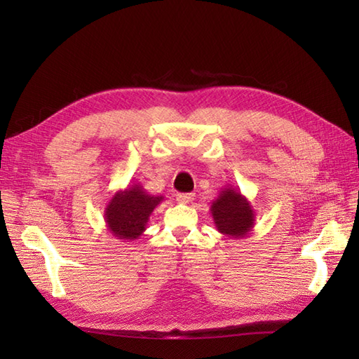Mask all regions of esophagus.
<instances>
[{
  "instance_id": "obj_1",
  "label": "esophagus",
  "mask_w": 359,
  "mask_h": 359,
  "mask_svg": "<svg viewBox=\"0 0 359 359\" xmlns=\"http://www.w3.org/2000/svg\"><path fill=\"white\" fill-rule=\"evenodd\" d=\"M175 199H177V202H180V203H188L194 199V194L193 193H180L175 196Z\"/></svg>"
}]
</instances>
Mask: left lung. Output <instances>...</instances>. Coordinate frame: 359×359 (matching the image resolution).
I'll list each match as a JSON object with an SVG mask.
<instances>
[{"instance_id": "left-lung-1", "label": "left lung", "mask_w": 359, "mask_h": 359, "mask_svg": "<svg viewBox=\"0 0 359 359\" xmlns=\"http://www.w3.org/2000/svg\"><path fill=\"white\" fill-rule=\"evenodd\" d=\"M211 216L219 233L234 239L248 238L253 231L256 215L248 199L239 189L226 187L211 203Z\"/></svg>"}]
</instances>
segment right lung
Masks as SVG:
<instances>
[{
    "instance_id": "right-lung-1",
    "label": "right lung",
    "mask_w": 359,
    "mask_h": 359,
    "mask_svg": "<svg viewBox=\"0 0 359 359\" xmlns=\"http://www.w3.org/2000/svg\"><path fill=\"white\" fill-rule=\"evenodd\" d=\"M163 196H152L140 184H134L111 197L104 208V222L114 238L135 241L147 230L149 216Z\"/></svg>"
}]
</instances>
